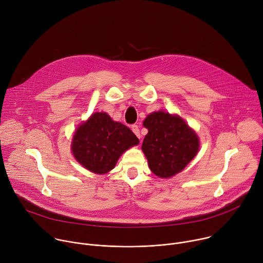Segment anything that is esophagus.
<instances>
[{"mask_svg": "<svg viewBox=\"0 0 263 263\" xmlns=\"http://www.w3.org/2000/svg\"><path fill=\"white\" fill-rule=\"evenodd\" d=\"M131 130L133 131V133L138 137V138H140V133H139V127L137 126V125H133L132 127H131Z\"/></svg>", "mask_w": 263, "mask_h": 263, "instance_id": "34e87169", "label": "esophagus"}]
</instances>
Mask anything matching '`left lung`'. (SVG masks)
Returning a JSON list of instances; mask_svg holds the SVG:
<instances>
[{
	"instance_id": "obj_1",
	"label": "left lung",
	"mask_w": 263,
	"mask_h": 263,
	"mask_svg": "<svg viewBox=\"0 0 263 263\" xmlns=\"http://www.w3.org/2000/svg\"><path fill=\"white\" fill-rule=\"evenodd\" d=\"M148 130L142 142L149 170L160 178H171L184 170L197 155L200 140L180 117L157 111L143 121Z\"/></svg>"
}]
</instances>
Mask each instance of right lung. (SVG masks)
Instances as JSON below:
<instances>
[{"mask_svg":"<svg viewBox=\"0 0 263 263\" xmlns=\"http://www.w3.org/2000/svg\"><path fill=\"white\" fill-rule=\"evenodd\" d=\"M139 139L122 123L112 121L106 112H96L74 132L71 152L76 160L95 174L114 168L121 155Z\"/></svg>","mask_w":263,"mask_h":263,"instance_id":"right-lung-1","label":"right lung"}]
</instances>
